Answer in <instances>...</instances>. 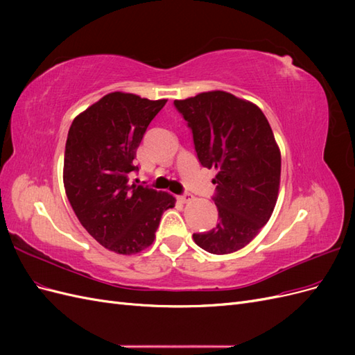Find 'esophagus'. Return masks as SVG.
<instances>
[{
	"label": "esophagus",
	"mask_w": 355,
	"mask_h": 355,
	"mask_svg": "<svg viewBox=\"0 0 355 355\" xmlns=\"http://www.w3.org/2000/svg\"><path fill=\"white\" fill-rule=\"evenodd\" d=\"M192 198H194V196L189 194V192H185L184 196H179V201L180 202H189Z\"/></svg>",
	"instance_id": "esophagus-1"
}]
</instances>
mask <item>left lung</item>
Masks as SVG:
<instances>
[{"label":"left lung","mask_w":355,"mask_h":355,"mask_svg":"<svg viewBox=\"0 0 355 355\" xmlns=\"http://www.w3.org/2000/svg\"><path fill=\"white\" fill-rule=\"evenodd\" d=\"M175 106L191 128L201 166L218 171L213 201L219 222L192 239L213 254L237 252L259 234L277 202L282 154L271 125L254 103L222 90Z\"/></svg>","instance_id":"obj_1"}]
</instances>
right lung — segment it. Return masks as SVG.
Instances as JSON below:
<instances>
[{"label": "right lung", "mask_w": 355, "mask_h": 355, "mask_svg": "<svg viewBox=\"0 0 355 355\" xmlns=\"http://www.w3.org/2000/svg\"><path fill=\"white\" fill-rule=\"evenodd\" d=\"M167 99L114 92L73 118L68 132L63 185L78 220L105 249L133 254L155 239L175 197L130 184L133 159L146 128Z\"/></svg>", "instance_id": "add662e5"}]
</instances>
